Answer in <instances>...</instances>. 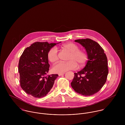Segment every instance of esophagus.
Instances as JSON below:
<instances>
[{
	"label": "esophagus",
	"mask_w": 125,
	"mask_h": 125,
	"mask_svg": "<svg viewBox=\"0 0 125 125\" xmlns=\"http://www.w3.org/2000/svg\"><path fill=\"white\" fill-rule=\"evenodd\" d=\"M64 73H58V75H59V76H60V75H63V74H64Z\"/></svg>",
	"instance_id": "obj_1"
}]
</instances>
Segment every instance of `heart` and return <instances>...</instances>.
<instances>
[{
    "label": "heart",
    "mask_w": 125,
    "mask_h": 125,
    "mask_svg": "<svg viewBox=\"0 0 125 125\" xmlns=\"http://www.w3.org/2000/svg\"><path fill=\"white\" fill-rule=\"evenodd\" d=\"M61 48L70 53L67 62H60L54 66L52 70L56 73L64 72L75 69L77 64L79 67L83 66L89 59L87 52L84 50H80L79 47L73 43H66L61 46ZM48 58L50 62L55 63L58 60L57 50L56 48H52L48 53Z\"/></svg>",
    "instance_id": "obj_1"
}]
</instances>
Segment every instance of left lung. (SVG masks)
Returning <instances> with one entry per match:
<instances>
[{"instance_id":"left-lung-1","label":"left lung","mask_w":125,"mask_h":125,"mask_svg":"<svg viewBox=\"0 0 125 125\" xmlns=\"http://www.w3.org/2000/svg\"><path fill=\"white\" fill-rule=\"evenodd\" d=\"M74 41L85 48L89 59L82 70L74 73L72 87L82 95H92L100 91L106 81L108 74L107 57L104 49L96 41L89 38Z\"/></svg>"}]
</instances>
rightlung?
<instances>
[{"instance_id": "right-lung-1", "label": "right lung", "mask_w": 125, "mask_h": 125, "mask_svg": "<svg viewBox=\"0 0 125 125\" xmlns=\"http://www.w3.org/2000/svg\"><path fill=\"white\" fill-rule=\"evenodd\" d=\"M56 44L36 42L26 48L20 57L18 65L20 86L34 97L40 98L47 95L58 76L57 74L45 76L50 68L48 53Z\"/></svg>"}]
</instances>
